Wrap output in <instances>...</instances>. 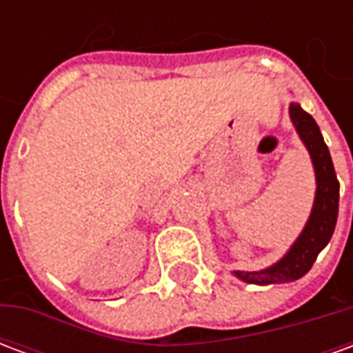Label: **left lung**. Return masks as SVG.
<instances>
[{"mask_svg": "<svg viewBox=\"0 0 353 353\" xmlns=\"http://www.w3.org/2000/svg\"><path fill=\"white\" fill-rule=\"evenodd\" d=\"M289 117L312 157L316 185H318L316 200H314L310 219L304 225L301 236L296 238L291 250L276 265L255 272H244V270L234 272L236 278L248 283L270 285V283H285L303 278L316 263L319 252L329 244L339 217V179L334 174L333 161L319 132V126L312 115H308L295 101L289 105Z\"/></svg>", "mask_w": 353, "mask_h": 353, "instance_id": "1", "label": "left lung"}]
</instances>
